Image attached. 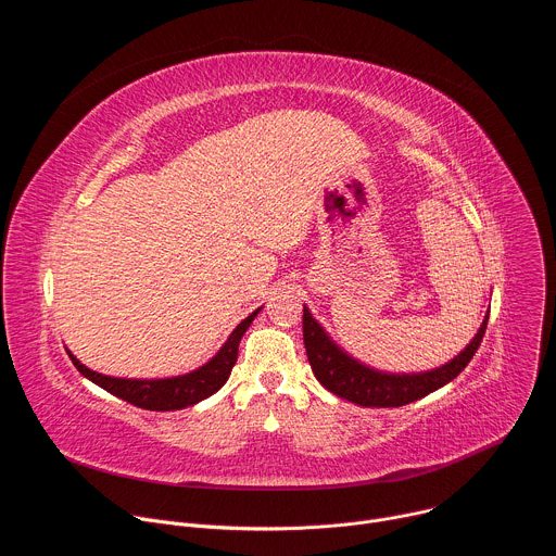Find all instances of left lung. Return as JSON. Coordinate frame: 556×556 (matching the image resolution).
<instances>
[{
    "mask_svg": "<svg viewBox=\"0 0 556 556\" xmlns=\"http://www.w3.org/2000/svg\"><path fill=\"white\" fill-rule=\"evenodd\" d=\"M486 324L489 314L484 316L478 334L470 339V343L455 358L435 369L412 374L380 371L361 363L326 332V328L314 319L307 305H303V343L316 380L328 391L337 393L339 399L361 407H403L451 382L478 352L486 332Z\"/></svg>",
    "mask_w": 556,
    "mask_h": 556,
    "instance_id": "8db88e82",
    "label": "left lung"
}]
</instances>
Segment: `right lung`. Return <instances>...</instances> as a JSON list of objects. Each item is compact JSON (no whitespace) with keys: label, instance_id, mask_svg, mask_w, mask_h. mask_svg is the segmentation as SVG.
<instances>
[{"label":"right lung","instance_id":"right-lung-1","mask_svg":"<svg viewBox=\"0 0 556 556\" xmlns=\"http://www.w3.org/2000/svg\"><path fill=\"white\" fill-rule=\"evenodd\" d=\"M260 312H262V307H257L253 314H249L247 319L228 334V339L215 352L213 358H208L204 365L195 367L189 374H180V376H172V378L105 376V374H99V371L86 367L67 348H65V352L78 371H81L94 384H99L101 389L114 393L116 399L127 401L140 409H149V412H176V409L198 405L200 401L208 399V395H213L217 389L224 387V382L228 380L230 369L237 361L240 341Z\"/></svg>","mask_w":556,"mask_h":556}]
</instances>
